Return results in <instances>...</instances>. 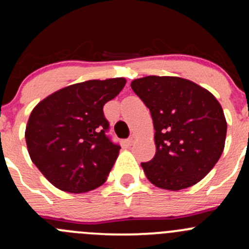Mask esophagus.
<instances>
[{
  "label": "esophagus",
  "instance_id": "1",
  "mask_svg": "<svg viewBox=\"0 0 249 249\" xmlns=\"http://www.w3.org/2000/svg\"><path fill=\"white\" fill-rule=\"evenodd\" d=\"M136 141H137L136 135H131V136H130L129 139H127V143H129L130 145H132V144H134L135 142H136Z\"/></svg>",
  "mask_w": 249,
  "mask_h": 249
}]
</instances>
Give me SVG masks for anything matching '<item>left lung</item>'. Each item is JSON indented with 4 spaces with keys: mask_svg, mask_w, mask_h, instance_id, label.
I'll return each mask as SVG.
<instances>
[{
    "mask_svg": "<svg viewBox=\"0 0 249 249\" xmlns=\"http://www.w3.org/2000/svg\"><path fill=\"white\" fill-rule=\"evenodd\" d=\"M135 94L150 110L157 152L142 162L155 187L180 190L196 184L224 150L227 120L208 90L179 77L148 76L132 80Z\"/></svg>",
    "mask_w": 249,
    "mask_h": 249,
    "instance_id": "1",
    "label": "left lung"
}]
</instances>
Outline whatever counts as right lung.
Here are the masks:
<instances>
[{"instance_id":"add662e5","label":"right lung","mask_w":249,"mask_h":249,"mask_svg":"<svg viewBox=\"0 0 249 249\" xmlns=\"http://www.w3.org/2000/svg\"><path fill=\"white\" fill-rule=\"evenodd\" d=\"M125 83L124 78L77 83L32 109L25 131L30 158L57 189L78 194L106 182L120 145L106 135L104 106Z\"/></svg>"}]
</instances>
